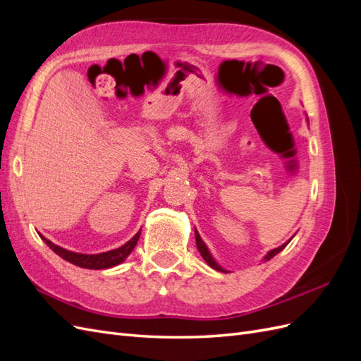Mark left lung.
I'll return each instance as SVG.
<instances>
[{"mask_svg":"<svg viewBox=\"0 0 361 361\" xmlns=\"http://www.w3.org/2000/svg\"><path fill=\"white\" fill-rule=\"evenodd\" d=\"M307 122H309V118H307ZM195 233V244H197V250H199V253L202 255V257L206 260V264L207 265H209L211 268H214V269H216V271H220V272H228L227 269H224L220 264H218V262L212 257V255H211V251H209V248H207L206 247V244L203 243V239L200 238V235H199V232L197 231H195L194 232ZM293 238V236H292ZM292 238L289 239V241L288 243H285V244H281L280 247H277V248H274V250H271V251H268V253L265 255V257H264V262H268L269 259H272V257H274L276 255H279L280 253V251L283 250V248H285L290 241H292Z\"/></svg>","mask_w":361,"mask_h":361,"instance_id":"8db88e82","label":"left lung"}]
</instances>
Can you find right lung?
<instances>
[{"label": "right lung", "mask_w": 361, "mask_h": 361, "mask_svg": "<svg viewBox=\"0 0 361 361\" xmlns=\"http://www.w3.org/2000/svg\"><path fill=\"white\" fill-rule=\"evenodd\" d=\"M140 235H141V231H138L122 247H118L116 250L105 251V253H97V255L75 253V251H69L66 248L59 247V245H56L54 243H51L49 239H47L43 235H40V238L43 239V241H45V244L54 251V253L59 255L64 260L71 262V264H73L76 267L85 268V269H106V268H113V267H116L118 264H122V262L130 255V251L135 248L138 239H140Z\"/></svg>", "instance_id": "obj_1"}]
</instances>
